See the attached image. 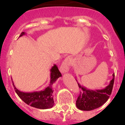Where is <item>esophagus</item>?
I'll list each match as a JSON object with an SVG mask.
<instances>
[{
	"label": "esophagus",
	"instance_id": "1",
	"mask_svg": "<svg viewBox=\"0 0 125 125\" xmlns=\"http://www.w3.org/2000/svg\"><path fill=\"white\" fill-rule=\"evenodd\" d=\"M70 66V58H67L64 60L63 62L62 63L61 67H60V71L63 73L68 72L69 70Z\"/></svg>",
	"mask_w": 125,
	"mask_h": 125
}]
</instances>
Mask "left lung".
<instances>
[{
  "mask_svg": "<svg viewBox=\"0 0 125 125\" xmlns=\"http://www.w3.org/2000/svg\"><path fill=\"white\" fill-rule=\"evenodd\" d=\"M112 76L113 78L110 81L109 84L102 89H89L87 87L81 85L76 79L79 87L81 89L76 104L77 108L81 110L89 111L98 108L105 104L112 91L115 73Z\"/></svg>",
  "mask_w": 125,
  "mask_h": 125,
  "instance_id": "obj_1",
  "label": "left lung"
}]
</instances>
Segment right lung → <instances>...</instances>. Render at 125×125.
<instances>
[{
    "label": "right lung",
    "instance_id": "obj_1",
    "mask_svg": "<svg viewBox=\"0 0 125 125\" xmlns=\"http://www.w3.org/2000/svg\"><path fill=\"white\" fill-rule=\"evenodd\" d=\"M25 32H21L19 37L25 35ZM51 72V81L49 86L46 87L43 90L33 92H23L19 90L14 84L12 81L13 85L15 89V92L18 94L19 97L24 102L30 105L31 107L41 109H46L52 108L54 106L53 91V84L56 82L59 77L62 76V74L58 69V67L56 64L52 67L50 70Z\"/></svg>",
    "mask_w": 125,
    "mask_h": 125
}]
</instances>
